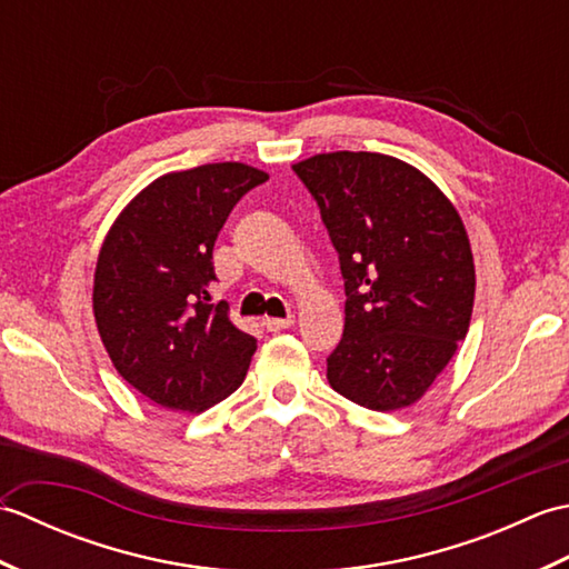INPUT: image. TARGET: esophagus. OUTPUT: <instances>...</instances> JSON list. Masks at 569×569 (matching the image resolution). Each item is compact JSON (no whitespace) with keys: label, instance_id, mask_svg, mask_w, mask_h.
I'll return each instance as SVG.
<instances>
[{"label":"esophagus","instance_id":"obj_1","mask_svg":"<svg viewBox=\"0 0 569 569\" xmlns=\"http://www.w3.org/2000/svg\"><path fill=\"white\" fill-rule=\"evenodd\" d=\"M296 322V316H291V312H288V316L286 318H263L261 320V325H263V328L266 330H269V332H278V330H288V328H291V325Z\"/></svg>","mask_w":569,"mask_h":569}]
</instances>
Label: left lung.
<instances>
[{
  "mask_svg": "<svg viewBox=\"0 0 569 569\" xmlns=\"http://www.w3.org/2000/svg\"><path fill=\"white\" fill-rule=\"evenodd\" d=\"M293 171L318 202L345 278L330 386L369 410L416 403L469 330L475 261L462 220L393 156L318 153Z\"/></svg>",
  "mask_w": 569,
  "mask_h": 569,
  "instance_id": "8db88e82",
  "label": "left lung"
}]
</instances>
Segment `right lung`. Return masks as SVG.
<instances>
[{
	"label": "right lung",
	"mask_w": 569,
	"mask_h": 569,
	"mask_svg": "<svg viewBox=\"0 0 569 569\" xmlns=\"http://www.w3.org/2000/svg\"><path fill=\"white\" fill-rule=\"evenodd\" d=\"M269 176L244 163L168 173L127 204L94 269V320L112 365L149 401L183 413L234 393L257 340L210 303L212 249L234 204Z\"/></svg>",
	"instance_id": "right-lung-1"
}]
</instances>
